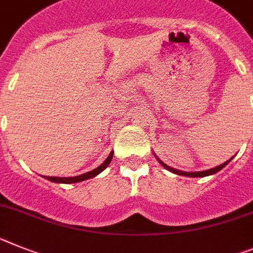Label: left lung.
I'll use <instances>...</instances> for the list:
<instances>
[{
    "label": "left lung",
    "mask_w": 253,
    "mask_h": 253,
    "mask_svg": "<svg viewBox=\"0 0 253 253\" xmlns=\"http://www.w3.org/2000/svg\"><path fill=\"white\" fill-rule=\"evenodd\" d=\"M155 156H156V155H155ZM233 157H234V156H233ZM233 157H232V159L228 160V161H225L224 164H221V165L216 166V168H212V169H209V170H204V171H193V172H192V171L191 172L182 171V170H176V169H174V168H170V166H168L166 164H164L160 159H157V161H159V163L161 164V165H163L166 170H169V171L174 172V174H176V175L191 176V178H202V176H207V175H212V174H216L217 171H220V170L223 169V168H225V166L228 165L230 161H232Z\"/></svg>",
    "instance_id": "obj_1"
}]
</instances>
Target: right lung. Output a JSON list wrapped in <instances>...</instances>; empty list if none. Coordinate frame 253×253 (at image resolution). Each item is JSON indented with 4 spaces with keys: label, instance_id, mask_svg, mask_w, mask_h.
Instances as JSON below:
<instances>
[{
    "label": "right lung",
    "instance_id": "right-lung-1",
    "mask_svg": "<svg viewBox=\"0 0 253 253\" xmlns=\"http://www.w3.org/2000/svg\"><path fill=\"white\" fill-rule=\"evenodd\" d=\"M112 156H114V152H111L109 155V157L101 164L98 168L93 169L92 171H88V172H84L82 175H78V176H70V178H59V176H43V178L48 179L51 182L53 183H64V184H70V183H78V182H83V180H87V179L93 178V176L98 175L100 172H102L103 170L109 166V164L111 163Z\"/></svg>",
    "mask_w": 253,
    "mask_h": 253
}]
</instances>
